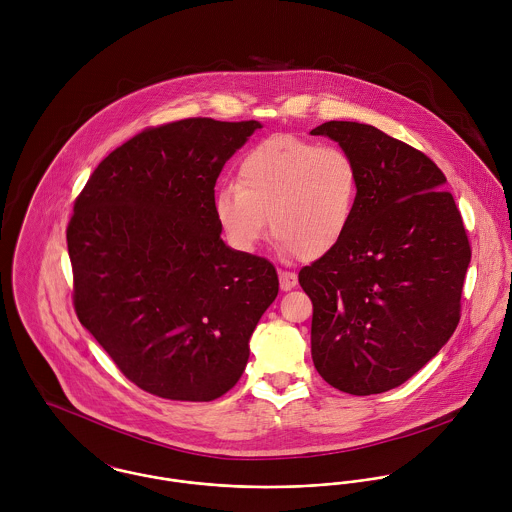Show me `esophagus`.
I'll return each instance as SVG.
<instances>
[{
  "label": "esophagus",
  "mask_w": 512,
  "mask_h": 512,
  "mask_svg": "<svg viewBox=\"0 0 512 512\" xmlns=\"http://www.w3.org/2000/svg\"><path fill=\"white\" fill-rule=\"evenodd\" d=\"M280 276V288L282 292H290L297 286V276L293 272H286V270H278Z\"/></svg>",
  "instance_id": "1"
}]
</instances>
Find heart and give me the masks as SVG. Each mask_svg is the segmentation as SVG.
<instances>
[{
  "mask_svg": "<svg viewBox=\"0 0 512 512\" xmlns=\"http://www.w3.org/2000/svg\"><path fill=\"white\" fill-rule=\"evenodd\" d=\"M361 195L357 161L341 147L274 136L238 165V183L222 185L213 211L228 244L252 252L270 230L286 256L319 260L347 238Z\"/></svg>",
  "mask_w": 512,
  "mask_h": 512,
  "instance_id": "b5f03b06",
  "label": "heart"
}]
</instances>
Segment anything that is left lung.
<instances>
[{"label":"left lung","mask_w":512,"mask_h":512,"mask_svg":"<svg viewBox=\"0 0 512 512\" xmlns=\"http://www.w3.org/2000/svg\"><path fill=\"white\" fill-rule=\"evenodd\" d=\"M309 134L337 142L361 173L347 238L299 272L313 301V365L341 392L380 394L453 335L469 240L445 175L422 151L359 122L333 120Z\"/></svg>","instance_id":"obj_1"}]
</instances>
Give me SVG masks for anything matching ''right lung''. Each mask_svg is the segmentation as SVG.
<instances>
[{"mask_svg":"<svg viewBox=\"0 0 512 512\" xmlns=\"http://www.w3.org/2000/svg\"><path fill=\"white\" fill-rule=\"evenodd\" d=\"M262 124L189 118L114 149L67 228L82 327L142 390L209 402L228 392L276 299V268L220 238L215 183Z\"/></svg>","mask_w":512,"mask_h":512,"instance_id":"add662e5","label":"right lung"}]
</instances>
